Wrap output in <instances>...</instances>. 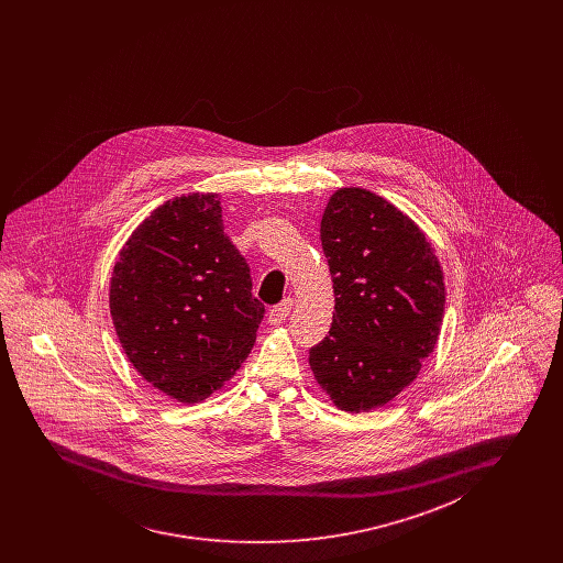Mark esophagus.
Here are the masks:
<instances>
[{
  "instance_id": "34e87169",
  "label": "esophagus",
  "mask_w": 563,
  "mask_h": 563,
  "mask_svg": "<svg viewBox=\"0 0 563 563\" xmlns=\"http://www.w3.org/2000/svg\"><path fill=\"white\" fill-rule=\"evenodd\" d=\"M290 309H292V299L280 301L278 306H274L273 309L268 311V322H271V324H283V322L287 320Z\"/></svg>"
}]
</instances>
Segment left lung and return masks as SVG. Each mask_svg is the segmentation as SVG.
<instances>
[{
    "label": "left lung",
    "instance_id": "obj_1",
    "mask_svg": "<svg viewBox=\"0 0 563 563\" xmlns=\"http://www.w3.org/2000/svg\"><path fill=\"white\" fill-rule=\"evenodd\" d=\"M320 238L334 313L328 336L309 351V367L339 409L369 412L410 386L435 349L442 266L421 227L369 189H336Z\"/></svg>",
    "mask_w": 563,
    "mask_h": 563
}]
</instances>
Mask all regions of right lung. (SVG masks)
<instances>
[{"label":"right lung","instance_id":"1","mask_svg":"<svg viewBox=\"0 0 563 563\" xmlns=\"http://www.w3.org/2000/svg\"><path fill=\"white\" fill-rule=\"evenodd\" d=\"M109 309L137 374L194 405L221 390L252 353L264 306L222 227L219 194H181L154 208L121 247Z\"/></svg>","mask_w":563,"mask_h":563}]
</instances>
